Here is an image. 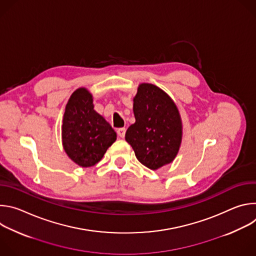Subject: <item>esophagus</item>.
<instances>
[{
  "label": "esophagus",
  "instance_id": "34e87169",
  "mask_svg": "<svg viewBox=\"0 0 256 256\" xmlns=\"http://www.w3.org/2000/svg\"><path fill=\"white\" fill-rule=\"evenodd\" d=\"M118 134L120 138H124V136H126V128H120L118 130Z\"/></svg>",
  "mask_w": 256,
  "mask_h": 256
}]
</instances>
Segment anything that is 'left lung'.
I'll return each instance as SVG.
<instances>
[{"label": "left lung", "instance_id": "left-lung-1", "mask_svg": "<svg viewBox=\"0 0 256 256\" xmlns=\"http://www.w3.org/2000/svg\"><path fill=\"white\" fill-rule=\"evenodd\" d=\"M136 122L126 132L136 159L156 170L176 157L182 136L178 109L172 99L155 85L144 83L134 98Z\"/></svg>", "mask_w": 256, "mask_h": 256}]
</instances>
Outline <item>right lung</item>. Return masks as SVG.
<instances>
[{
	"mask_svg": "<svg viewBox=\"0 0 256 256\" xmlns=\"http://www.w3.org/2000/svg\"><path fill=\"white\" fill-rule=\"evenodd\" d=\"M92 95L85 88L70 97L64 114L62 138L68 156L82 167L98 163L116 140V132L94 110Z\"/></svg>",
	"mask_w": 256,
	"mask_h": 256,
	"instance_id": "1",
	"label": "right lung"
}]
</instances>
